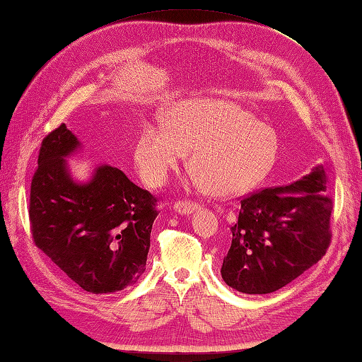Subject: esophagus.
<instances>
[{
	"instance_id": "1",
	"label": "esophagus",
	"mask_w": 362,
	"mask_h": 362,
	"mask_svg": "<svg viewBox=\"0 0 362 362\" xmlns=\"http://www.w3.org/2000/svg\"><path fill=\"white\" fill-rule=\"evenodd\" d=\"M199 209H201V205L193 202V201H179L174 204V210L180 214H191Z\"/></svg>"
}]
</instances>
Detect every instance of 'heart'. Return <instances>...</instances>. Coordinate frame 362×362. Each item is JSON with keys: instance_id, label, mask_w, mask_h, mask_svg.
<instances>
[{"instance_id": "b5f03b06", "label": "heart", "mask_w": 362, "mask_h": 362, "mask_svg": "<svg viewBox=\"0 0 362 362\" xmlns=\"http://www.w3.org/2000/svg\"><path fill=\"white\" fill-rule=\"evenodd\" d=\"M189 151L188 166L196 173V183L213 196H235L271 169L276 136L233 103L189 99L169 107L165 127H141L134 158L144 183L160 187Z\"/></svg>"}]
</instances>
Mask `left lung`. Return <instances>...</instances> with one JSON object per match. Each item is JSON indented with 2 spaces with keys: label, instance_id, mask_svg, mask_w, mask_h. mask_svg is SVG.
<instances>
[{
  "label": "left lung",
  "instance_id": "left-lung-1",
  "mask_svg": "<svg viewBox=\"0 0 362 362\" xmlns=\"http://www.w3.org/2000/svg\"><path fill=\"white\" fill-rule=\"evenodd\" d=\"M332 210L320 165L286 187L244 197L230 227L232 245L221 267L222 279L243 294H269L286 286L325 255Z\"/></svg>",
  "mask_w": 362,
  "mask_h": 362
}]
</instances>
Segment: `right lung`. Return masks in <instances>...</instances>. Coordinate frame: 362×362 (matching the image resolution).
Returning a JSON list of instances; mask_svg holds the SVG:
<instances>
[{"mask_svg": "<svg viewBox=\"0 0 362 362\" xmlns=\"http://www.w3.org/2000/svg\"><path fill=\"white\" fill-rule=\"evenodd\" d=\"M79 140L65 124L46 135L30 183L34 243L83 291L109 294L146 271L156 197L118 168L101 165L86 183L73 180L66 157Z\"/></svg>", "mask_w": 362, "mask_h": 362, "instance_id": "1", "label": "right lung"}]
</instances>
